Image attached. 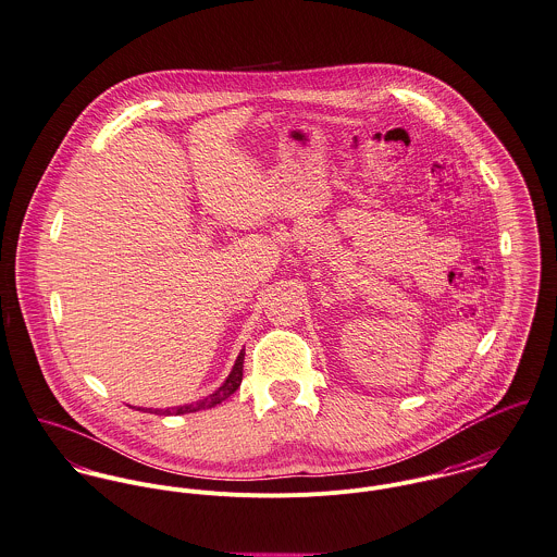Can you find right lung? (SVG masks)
<instances>
[{"instance_id": "obj_1", "label": "right lung", "mask_w": 557, "mask_h": 557, "mask_svg": "<svg viewBox=\"0 0 557 557\" xmlns=\"http://www.w3.org/2000/svg\"><path fill=\"white\" fill-rule=\"evenodd\" d=\"M244 359H246V350L239 352V357L235 361V368L231 371V375L226 377V382L215 393H211L209 397H205V399H200L196 404H187V406L156 410V414H187V412H198V410H207V408H213V406L222 404L224 399H228L239 388V384L244 380Z\"/></svg>"}]
</instances>
